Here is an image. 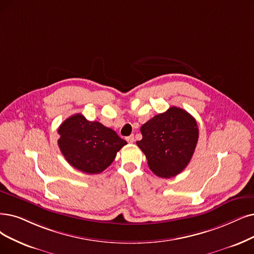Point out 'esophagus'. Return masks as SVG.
Returning <instances> with one entry per match:
<instances>
[{
  "instance_id": "esophagus-1",
  "label": "esophagus",
  "mask_w": 254,
  "mask_h": 254,
  "mask_svg": "<svg viewBox=\"0 0 254 254\" xmlns=\"http://www.w3.org/2000/svg\"><path fill=\"white\" fill-rule=\"evenodd\" d=\"M126 140L128 141V143H133V141H134V135L131 134V135L127 136V137H126Z\"/></svg>"
}]
</instances>
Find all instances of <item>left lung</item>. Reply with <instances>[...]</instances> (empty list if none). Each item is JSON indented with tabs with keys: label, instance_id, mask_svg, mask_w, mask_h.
Wrapping results in <instances>:
<instances>
[{
	"label": "left lung",
	"instance_id": "left-lung-1",
	"mask_svg": "<svg viewBox=\"0 0 254 254\" xmlns=\"http://www.w3.org/2000/svg\"><path fill=\"white\" fill-rule=\"evenodd\" d=\"M140 132L143 138L136 145L145 153L150 170L162 178L174 177L186 169L199 137L196 120L175 106L149 120Z\"/></svg>",
	"mask_w": 254,
	"mask_h": 254
}]
</instances>
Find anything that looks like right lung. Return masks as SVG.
<instances>
[{
  "label": "right lung",
  "instance_id": "right-lung-1",
  "mask_svg": "<svg viewBox=\"0 0 254 254\" xmlns=\"http://www.w3.org/2000/svg\"><path fill=\"white\" fill-rule=\"evenodd\" d=\"M58 146L68 164L87 174H99L111 165L127 141L99 122L81 114L67 118L58 128Z\"/></svg>",
  "mask_w": 254,
  "mask_h": 254
}]
</instances>
